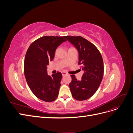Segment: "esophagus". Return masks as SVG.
<instances>
[{
  "label": "esophagus",
  "instance_id": "esophagus-1",
  "mask_svg": "<svg viewBox=\"0 0 133 133\" xmlns=\"http://www.w3.org/2000/svg\"><path fill=\"white\" fill-rule=\"evenodd\" d=\"M62 74L63 76H64V75H65L67 74V73H66V72H65V71H62Z\"/></svg>",
  "mask_w": 133,
  "mask_h": 133
}]
</instances>
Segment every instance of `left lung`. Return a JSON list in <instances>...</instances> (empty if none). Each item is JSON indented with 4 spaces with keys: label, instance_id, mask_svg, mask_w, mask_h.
Listing matches in <instances>:
<instances>
[{
    "label": "left lung",
    "instance_id": "left-lung-1",
    "mask_svg": "<svg viewBox=\"0 0 133 133\" xmlns=\"http://www.w3.org/2000/svg\"><path fill=\"white\" fill-rule=\"evenodd\" d=\"M65 38L74 45L79 52V62L84 71L81 80H77L71 75L69 87L73 97L83 101L94 94L102 82L104 74L102 56L93 44L80 36H65Z\"/></svg>",
    "mask_w": 133,
    "mask_h": 133
}]
</instances>
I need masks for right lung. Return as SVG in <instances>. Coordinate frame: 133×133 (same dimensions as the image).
I'll return each instance as SVG.
<instances>
[{"mask_svg": "<svg viewBox=\"0 0 133 133\" xmlns=\"http://www.w3.org/2000/svg\"><path fill=\"white\" fill-rule=\"evenodd\" d=\"M66 39L65 36H44L28 48L24 63V71L28 85L34 95L43 101L53 102L58 98L62 74H47V65L54 58L57 47Z\"/></svg>", "mask_w": 133, "mask_h": 133, "instance_id": "obj_1", "label": "right lung"}]
</instances>
